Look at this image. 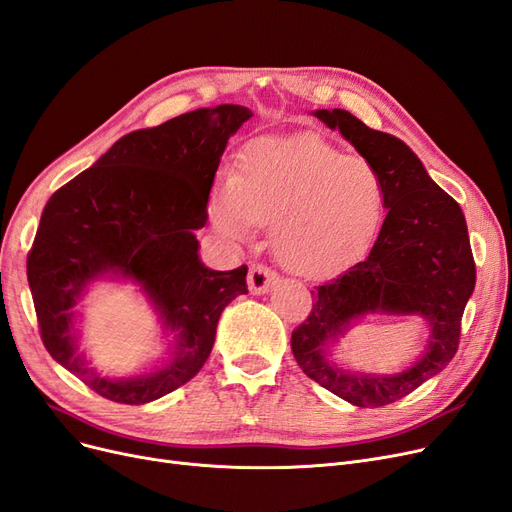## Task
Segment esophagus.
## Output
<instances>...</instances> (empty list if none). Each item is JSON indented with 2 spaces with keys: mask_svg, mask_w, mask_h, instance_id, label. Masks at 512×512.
I'll list each match as a JSON object with an SVG mask.
<instances>
[{
  "mask_svg": "<svg viewBox=\"0 0 512 512\" xmlns=\"http://www.w3.org/2000/svg\"><path fill=\"white\" fill-rule=\"evenodd\" d=\"M278 280V274L274 270H270L268 265L263 263H253L249 270V291L253 295H261L268 293L270 286Z\"/></svg>",
  "mask_w": 512,
  "mask_h": 512,
  "instance_id": "obj_1",
  "label": "esophagus"
}]
</instances>
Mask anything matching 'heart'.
<instances>
[{"label": "heart", "mask_w": 512, "mask_h": 512, "mask_svg": "<svg viewBox=\"0 0 512 512\" xmlns=\"http://www.w3.org/2000/svg\"><path fill=\"white\" fill-rule=\"evenodd\" d=\"M385 213L379 169L309 133L253 140L236 171H219L209 198L217 234L244 242L274 224L278 261L305 278L330 276L360 259Z\"/></svg>", "instance_id": "heart-1"}]
</instances>
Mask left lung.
<instances>
[{"label": "left lung", "mask_w": 512, "mask_h": 512, "mask_svg": "<svg viewBox=\"0 0 512 512\" xmlns=\"http://www.w3.org/2000/svg\"><path fill=\"white\" fill-rule=\"evenodd\" d=\"M368 159L387 188V217L368 257L311 291V311L293 330L297 364L330 393L358 408L406 397L446 368L460 343V322L475 288V261L460 205L443 192L416 154L391 133L370 129L347 110L314 113ZM422 315L430 347L408 371L389 377L351 375L325 362V345L364 313Z\"/></svg>", "instance_id": "left-lung-1"}]
</instances>
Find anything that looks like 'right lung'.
Here are the masks:
<instances>
[{
  "label": "right lung",
  "instance_id": "obj_1",
  "mask_svg": "<svg viewBox=\"0 0 512 512\" xmlns=\"http://www.w3.org/2000/svg\"><path fill=\"white\" fill-rule=\"evenodd\" d=\"M253 117L247 106L198 108L123 136L41 213L27 278L41 341L52 358L117 404L154 402L188 383L215 343L221 311L247 295V265L205 268L194 230L207 224L209 192L232 133ZM102 275L129 277L162 314L176 343L154 373L108 380L76 353L74 305Z\"/></svg>",
  "mask_w": 512,
  "mask_h": 512
}]
</instances>
